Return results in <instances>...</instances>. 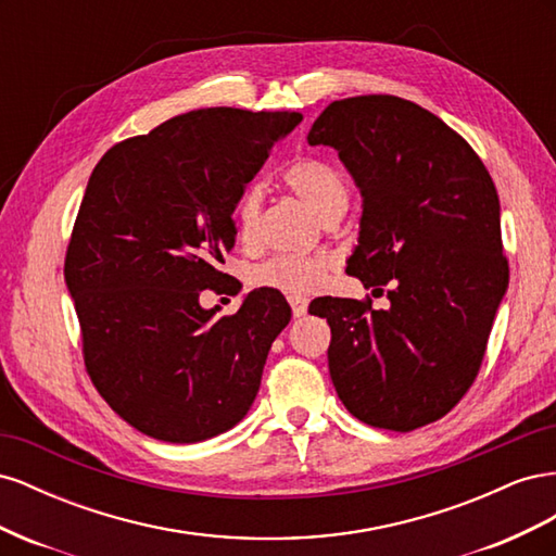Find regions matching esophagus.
Segmentation results:
<instances>
[{
    "label": "esophagus",
    "instance_id": "1",
    "mask_svg": "<svg viewBox=\"0 0 556 556\" xmlns=\"http://www.w3.org/2000/svg\"><path fill=\"white\" fill-rule=\"evenodd\" d=\"M288 301H290V306H292V315H294V317L306 315V311H308V299L292 294V296H288Z\"/></svg>",
    "mask_w": 556,
    "mask_h": 556
}]
</instances>
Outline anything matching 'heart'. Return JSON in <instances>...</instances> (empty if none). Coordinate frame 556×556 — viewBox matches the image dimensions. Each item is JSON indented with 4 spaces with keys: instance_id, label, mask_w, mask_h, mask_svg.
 <instances>
[{
    "instance_id": "b5f03b06",
    "label": "heart",
    "mask_w": 556,
    "mask_h": 556,
    "mask_svg": "<svg viewBox=\"0 0 556 556\" xmlns=\"http://www.w3.org/2000/svg\"><path fill=\"white\" fill-rule=\"evenodd\" d=\"M290 190L304 199L306 204L327 220L336 213H345L348 206V182L339 169L325 160L301 157L292 162L282 174ZM262 213V190L248 188L237 204V225L239 237L250 241L255 237ZM329 260L327 257H308V255H276L268 262L260 264L250 276L255 288H268L282 294H313L325 285Z\"/></svg>"
}]
</instances>
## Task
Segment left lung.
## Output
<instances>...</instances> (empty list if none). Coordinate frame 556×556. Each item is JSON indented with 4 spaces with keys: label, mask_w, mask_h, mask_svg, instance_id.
<instances>
[{
    "label": "left lung",
    "mask_w": 556,
    "mask_h": 556,
    "mask_svg": "<svg viewBox=\"0 0 556 556\" xmlns=\"http://www.w3.org/2000/svg\"><path fill=\"white\" fill-rule=\"evenodd\" d=\"M362 194L348 274L390 282V308L319 299L331 327L329 374L362 422L413 431L450 413L476 380L508 262L490 172L439 115L392 94L331 102L308 131ZM382 292V290H380Z\"/></svg>",
    "instance_id": "1"
}]
</instances>
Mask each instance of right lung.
I'll use <instances>...</instances> for the list:
<instances>
[{
  "instance_id": "right-lung-1",
  "label": "right lung",
  "mask_w": 556,
  "mask_h": 556,
  "mask_svg": "<svg viewBox=\"0 0 556 556\" xmlns=\"http://www.w3.org/2000/svg\"><path fill=\"white\" fill-rule=\"evenodd\" d=\"M296 111L215 106L113 146L88 180L64 280L94 387L137 431L199 443L237 427L292 308L276 290L215 317L199 294L225 288L237 208Z\"/></svg>"
}]
</instances>
